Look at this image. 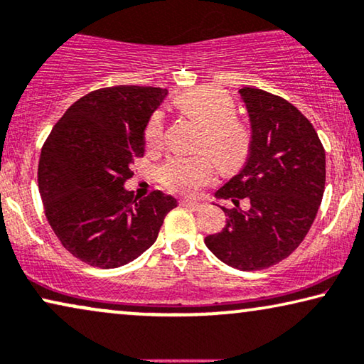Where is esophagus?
I'll return each mask as SVG.
<instances>
[{
	"instance_id": "esophagus-1",
	"label": "esophagus",
	"mask_w": 364,
	"mask_h": 364,
	"mask_svg": "<svg viewBox=\"0 0 364 364\" xmlns=\"http://www.w3.org/2000/svg\"><path fill=\"white\" fill-rule=\"evenodd\" d=\"M181 206H184V208H189V209H193V211H199V209L203 208V204L201 203H196V201H181Z\"/></svg>"
}]
</instances>
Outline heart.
<instances>
[{
    "mask_svg": "<svg viewBox=\"0 0 364 364\" xmlns=\"http://www.w3.org/2000/svg\"><path fill=\"white\" fill-rule=\"evenodd\" d=\"M176 109L201 127L199 148L208 151L223 171H235L247 161L252 146L249 127L235 119V104L228 92L204 85L183 92L175 99ZM165 138L163 115L148 119L143 140L148 150H158ZM208 155L170 156L158 170V180L168 191L193 196L216 178V166Z\"/></svg>",
    "mask_w": 364,
    "mask_h": 364,
    "instance_id": "heart-1",
    "label": "heart"
}]
</instances>
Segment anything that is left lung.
<instances>
[{"instance_id":"1","label":"left lung","mask_w":364,"mask_h":364,"mask_svg":"<svg viewBox=\"0 0 364 364\" xmlns=\"http://www.w3.org/2000/svg\"><path fill=\"white\" fill-rule=\"evenodd\" d=\"M252 125L247 163L216 191L231 199L228 223L204 244L224 264L262 270L299 247L318 213L325 191V148L310 120L279 95L239 90ZM240 200L248 203L242 210Z\"/></svg>"}]
</instances>
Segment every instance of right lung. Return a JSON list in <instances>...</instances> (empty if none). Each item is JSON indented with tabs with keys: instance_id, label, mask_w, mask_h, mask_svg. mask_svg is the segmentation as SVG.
Wrapping results in <instances>:
<instances>
[{
	"instance_id": "right-lung-1",
	"label": "right lung",
	"mask_w": 364,
	"mask_h": 364,
	"mask_svg": "<svg viewBox=\"0 0 364 364\" xmlns=\"http://www.w3.org/2000/svg\"><path fill=\"white\" fill-rule=\"evenodd\" d=\"M166 89L105 87L80 97L41 150L38 184L46 218L82 262L115 269L155 242L176 199L161 191L133 196L124 183L145 153L143 130Z\"/></svg>"
}]
</instances>
